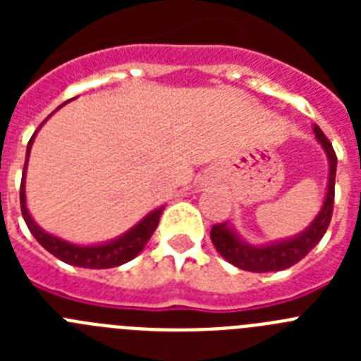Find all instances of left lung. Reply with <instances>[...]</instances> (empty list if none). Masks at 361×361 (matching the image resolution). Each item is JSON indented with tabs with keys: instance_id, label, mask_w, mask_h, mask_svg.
Instances as JSON below:
<instances>
[{
	"instance_id": "8db88e82",
	"label": "left lung",
	"mask_w": 361,
	"mask_h": 361,
	"mask_svg": "<svg viewBox=\"0 0 361 361\" xmlns=\"http://www.w3.org/2000/svg\"><path fill=\"white\" fill-rule=\"evenodd\" d=\"M317 139L324 146L327 157H329V188H327V195L325 202L322 206V212L318 216L312 220V224L305 229L302 235L291 240H283L279 244L266 245V247H253L240 240V238L226 226L213 224L212 226V242L222 257L233 266L240 267L244 271H253V273H269V271H282L288 267L295 266L300 262L309 251L322 240L327 228L331 224V216H333L334 208V178H336V153H334L333 145L325 137L318 126H314Z\"/></svg>"
}]
</instances>
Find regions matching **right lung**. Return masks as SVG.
Returning <instances> with one entry per match:
<instances>
[{
    "label": "right lung",
    "mask_w": 361,
    "mask_h": 361,
    "mask_svg": "<svg viewBox=\"0 0 361 361\" xmlns=\"http://www.w3.org/2000/svg\"><path fill=\"white\" fill-rule=\"evenodd\" d=\"M39 130V128H37ZM36 135V133H34ZM34 135L30 137L27 146V159H25V168H23V178H21V188H19V202H21V213L27 222L28 229L34 235L37 242L43 245L44 250L52 253L54 257L63 260L65 264L78 267H90V269H108V267H117L121 264L130 262L132 258L145 250L146 242L153 235V231L157 229L159 219H161L162 208L155 209L149 213L146 219H142L139 224L133 229H130L126 235H123L117 240L110 242V244L103 245H90V247H81V245H73L68 242L61 240V238L52 237L49 233H44L39 226L32 220L30 213L25 204V170H27V161H28V152H30L32 141Z\"/></svg>",
    "instance_id": "1"
}]
</instances>
